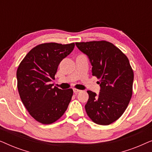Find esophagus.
<instances>
[{
    "label": "esophagus",
    "instance_id": "obj_1",
    "mask_svg": "<svg viewBox=\"0 0 152 152\" xmlns=\"http://www.w3.org/2000/svg\"><path fill=\"white\" fill-rule=\"evenodd\" d=\"M80 90H79V89H76V88H73V92L74 93H77L79 92H80Z\"/></svg>",
    "mask_w": 152,
    "mask_h": 152
}]
</instances>
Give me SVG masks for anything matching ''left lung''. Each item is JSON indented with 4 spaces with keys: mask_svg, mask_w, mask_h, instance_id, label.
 I'll return each mask as SVG.
<instances>
[{
    "mask_svg": "<svg viewBox=\"0 0 152 152\" xmlns=\"http://www.w3.org/2000/svg\"><path fill=\"white\" fill-rule=\"evenodd\" d=\"M75 44L88 57L93 75L99 79V94L87 91V115L95 123L109 125L123 114L132 98L134 72L129 61L119 48L108 41Z\"/></svg>",
    "mask_w": 152,
    "mask_h": 152,
    "instance_id": "1",
    "label": "left lung"
}]
</instances>
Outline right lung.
<instances>
[{"mask_svg": "<svg viewBox=\"0 0 152 152\" xmlns=\"http://www.w3.org/2000/svg\"><path fill=\"white\" fill-rule=\"evenodd\" d=\"M75 43H48L37 45L27 54L16 72L17 87L23 104L31 116L44 124L61 117L71 100L72 88L53 87L57 68L73 50Z\"/></svg>", "mask_w": 152, "mask_h": 152, "instance_id": "obj_1", "label": "right lung"}]
</instances>
